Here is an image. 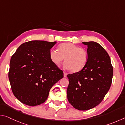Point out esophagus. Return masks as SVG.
I'll use <instances>...</instances> for the list:
<instances>
[{
	"mask_svg": "<svg viewBox=\"0 0 125 125\" xmlns=\"http://www.w3.org/2000/svg\"><path fill=\"white\" fill-rule=\"evenodd\" d=\"M67 75V73H65V72H64V78L66 77Z\"/></svg>",
	"mask_w": 125,
	"mask_h": 125,
	"instance_id": "1",
	"label": "esophagus"
}]
</instances>
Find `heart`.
Returning a JSON list of instances; mask_svg holds the SVG:
<instances>
[{
  "label": "heart",
  "mask_w": 125,
  "mask_h": 125,
  "mask_svg": "<svg viewBox=\"0 0 125 125\" xmlns=\"http://www.w3.org/2000/svg\"><path fill=\"white\" fill-rule=\"evenodd\" d=\"M49 57L52 62L57 67L64 60L65 68L71 69L72 72H77L85 67L88 61V54L84 48L66 42L59 45L58 50H51Z\"/></svg>",
  "instance_id": "heart-1"
}]
</instances>
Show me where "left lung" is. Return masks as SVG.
<instances>
[{
	"label": "left lung",
	"mask_w": 125,
	"mask_h": 125,
	"mask_svg": "<svg viewBox=\"0 0 125 125\" xmlns=\"http://www.w3.org/2000/svg\"><path fill=\"white\" fill-rule=\"evenodd\" d=\"M87 45L88 59L83 69L67 75L69 85L67 98L79 110L94 108L104 98L110 88L113 68L108 53L94 41L83 42Z\"/></svg>",
	"instance_id": "left-lung-1"
}]
</instances>
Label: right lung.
<instances>
[{"label":"right lung","instance_id":"obj_1","mask_svg":"<svg viewBox=\"0 0 125 125\" xmlns=\"http://www.w3.org/2000/svg\"><path fill=\"white\" fill-rule=\"evenodd\" d=\"M56 43L28 41L11 57L8 77L12 93L20 102L30 106L43 103L50 89L63 77V72L49 57L51 48Z\"/></svg>","mask_w":125,"mask_h":125}]
</instances>
